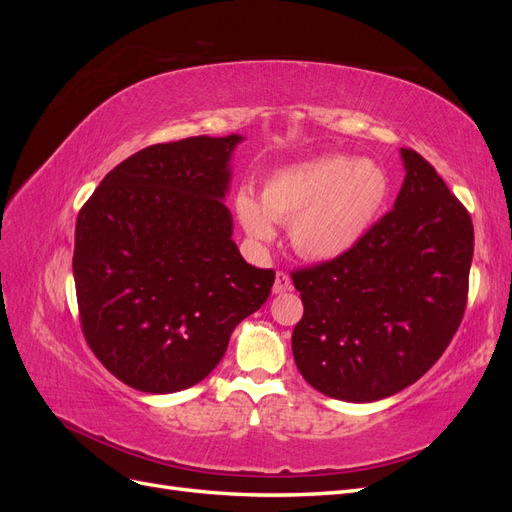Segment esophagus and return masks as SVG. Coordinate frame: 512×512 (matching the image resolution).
<instances>
[{"mask_svg":"<svg viewBox=\"0 0 512 512\" xmlns=\"http://www.w3.org/2000/svg\"><path fill=\"white\" fill-rule=\"evenodd\" d=\"M292 290V282H290V275L286 271H277L275 275V284H273V292L275 294H284Z\"/></svg>","mask_w":512,"mask_h":512,"instance_id":"esophagus-1","label":"esophagus"}]
</instances>
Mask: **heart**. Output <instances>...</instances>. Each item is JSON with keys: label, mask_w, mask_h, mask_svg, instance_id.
<instances>
[{"label": "heart", "mask_w": 512, "mask_h": 512, "mask_svg": "<svg viewBox=\"0 0 512 512\" xmlns=\"http://www.w3.org/2000/svg\"><path fill=\"white\" fill-rule=\"evenodd\" d=\"M389 190L380 164L322 156L275 170L262 185L260 203L250 190H241L235 209L254 241H271L275 220L290 224V243L299 256L333 260L367 235Z\"/></svg>", "instance_id": "heart-1"}]
</instances>
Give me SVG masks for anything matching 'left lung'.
<instances>
[{
	"mask_svg": "<svg viewBox=\"0 0 512 512\" xmlns=\"http://www.w3.org/2000/svg\"><path fill=\"white\" fill-rule=\"evenodd\" d=\"M401 158L395 207L344 256L290 273L303 301L294 363L333 399L363 404L414 384L466 312L470 213L421 153L401 149Z\"/></svg>",
	"mask_w": 512,
	"mask_h": 512,
	"instance_id": "1",
	"label": "left lung"
}]
</instances>
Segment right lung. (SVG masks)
I'll use <instances>...</instances> for the list:
<instances>
[{
    "label": "right lung",
    "mask_w": 512,
    "mask_h": 512,
    "mask_svg": "<svg viewBox=\"0 0 512 512\" xmlns=\"http://www.w3.org/2000/svg\"><path fill=\"white\" fill-rule=\"evenodd\" d=\"M239 134L141 149L76 218L74 284L98 361L143 393L207 378L230 333L269 299L273 269L247 265L222 198Z\"/></svg>",
    "instance_id": "add662e5"
}]
</instances>
